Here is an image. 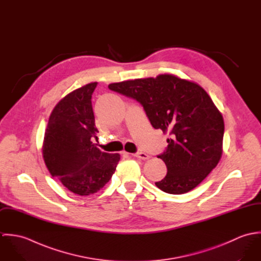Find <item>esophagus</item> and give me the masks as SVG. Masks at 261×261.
I'll list each match as a JSON object with an SVG mask.
<instances>
[{
    "mask_svg": "<svg viewBox=\"0 0 261 261\" xmlns=\"http://www.w3.org/2000/svg\"><path fill=\"white\" fill-rule=\"evenodd\" d=\"M134 156L140 159V160H148L149 158V154L146 153V152H143V151H139V152H136V153H133Z\"/></svg>",
    "mask_w": 261,
    "mask_h": 261,
    "instance_id": "34e87169",
    "label": "esophagus"
}]
</instances>
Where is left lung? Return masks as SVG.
<instances>
[{"instance_id":"obj_1","label":"left lung","mask_w":261,"mask_h":261,"mask_svg":"<svg viewBox=\"0 0 261 261\" xmlns=\"http://www.w3.org/2000/svg\"><path fill=\"white\" fill-rule=\"evenodd\" d=\"M109 88L140 102L154 128L168 133V147L158 158L167 176L155 186L184 194L198 186L222 155L224 121L208 93L197 83L162 74L112 83Z\"/></svg>"}]
</instances>
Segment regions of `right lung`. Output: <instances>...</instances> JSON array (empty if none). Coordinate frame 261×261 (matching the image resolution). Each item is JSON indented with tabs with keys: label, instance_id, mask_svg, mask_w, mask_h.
I'll return each instance as SVG.
<instances>
[{
	"label": "right lung",
	"instance_id": "right-lung-1",
	"mask_svg": "<svg viewBox=\"0 0 261 261\" xmlns=\"http://www.w3.org/2000/svg\"><path fill=\"white\" fill-rule=\"evenodd\" d=\"M97 82L67 94L54 108L43 144V158L52 177L72 193L88 196L111 180L120 160L118 153L101 151L92 140L98 133L91 95Z\"/></svg>",
	"mask_w": 261,
	"mask_h": 261
}]
</instances>
